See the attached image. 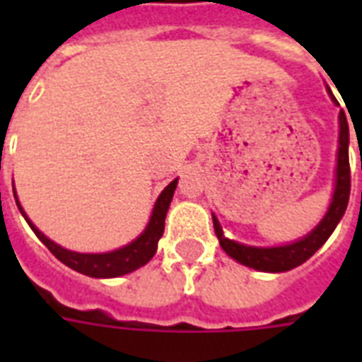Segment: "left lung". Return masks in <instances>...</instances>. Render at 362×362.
Wrapping results in <instances>:
<instances>
[{
    "label": "left lung",
    "mask_w": 362,
    "mask_h": 362,
    "mask_svg": "<svg viewBox=\"0 0 362 362\" xmlns=\"http://www.w3.org/2000/svg\"><path fill=\"white\" fill-rule=\"evenodd\" d=\"M334 99V98H332ZM340 136H338V161H337V182H334V193H332V201L329 204L327 214L323 220L317 223L314 231L308 233L306 237L300 240H295L286 246L276 247H255L246 246L240 242L229 240L221 231L220 221L214 220V231L216 237L220 240V246L223 252L233 257L238 263L246 264L250 269L261 270V272H286L291 270L304 261H308L317 250L331 237L332 231L337 229L338 221L342 220L344 212L348 209L349 201V189H351V175H349V127L348 120L344 110H340Z\"/></svg>",
    "instance_id": "8db88e82"
}]
</instances>
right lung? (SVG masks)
Returning <instances> with one entry per match:
<instances>
[{
    "label": "right lung",
    "instance_id": "obj_1",
    "mask_svg": "<svg viewBox=\"0 0 362 362\" xmlns=\"http://www.w3.org/2000/svg\"><path fill=\"white\" fill-rule=\"evenodd\" d=\"M176 184H178V178L170 182L169 186L161 192V195H159L156 204H153L152 216H150V221H148L146 229H144L135 240L129 242L127 246H122L118 247V250H115V252L107 253H78L58 246L56 242H52L50 238L45 237V235L31 223L30 218L25 216V212L22 210V206H20L18 199H16V193H14V199H16L18 210L22 212L25 221H28V226L31 227V231L35 233L37 238L52 252V255H56V259H59L62 263L67 264L69 269L76 270V272H81V274L92 276V278H118V276L129 274V272L136 270L139 267H142V264H146L148 261L156 255L158 242L159 238H161V235H163L165 229V216H167L169 204L170 201H173V195H175Z\"/></svg>",
    "mask_w": 362,
    "mask_h": 362
}]
</instances>
